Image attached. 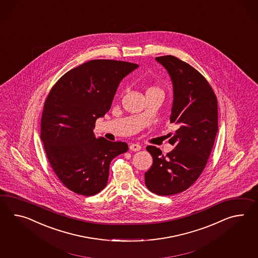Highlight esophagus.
<instances>
[{
    "label": "esophagus",
    "instance_id": "1",
    "mask_svg": "<svg viewBox=\"0 0 258 258\" xmlns=\"http://www.w3.org/2000/svg\"><path fill=\"white\" fill-rule=\"evenodd\" d=\"M130 149H131L132 151H140V150L142 149V146H141V145H136V144H132V145H130Z\"/></svg>",
    "mask_w": 258,
    "mask_h": 258
}]
</instances>
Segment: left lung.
I'll return each mask as SVG.
<instances>
[{"instance_id":"obj_1","label":"left lung","mask_w":258,"mask_h":258,"mask_svg":"<svg viewBox=\"0 0 258 258\" xmlns=\"http://www.w3.org/2000/svg\"><path fill=\"white\" fill-rule=\"evenodd\" d=\"M156 59L172 81L170 121L178 130L169 134L174 149L166 156L156 146L146 147L153 165L145 172V185L157 195H175L188 189L207 164L218 131L217 98L206 78L188 63L170 55Z\"/></svg>"}]
</instances>
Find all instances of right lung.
<instances>
[{
  "label": "right lung",
  "instance_id": "1",
  "mask_svg": "<svg viewBox=\"0 0 258 258\" xmlns=\"http://www.w3.org/2000/svg\"><path fill=\"white\" fill-rule=\"evenodd\" d=\"M138 64L92 59L63 75L44 101L41 140L59 181L78 195L106 186L110 163L128 150L123 142L96 138V120L110 110L120 81Z\"/></svg>",
  "mask_w": 258,
  "mask_h": 258
}]
</instances>
